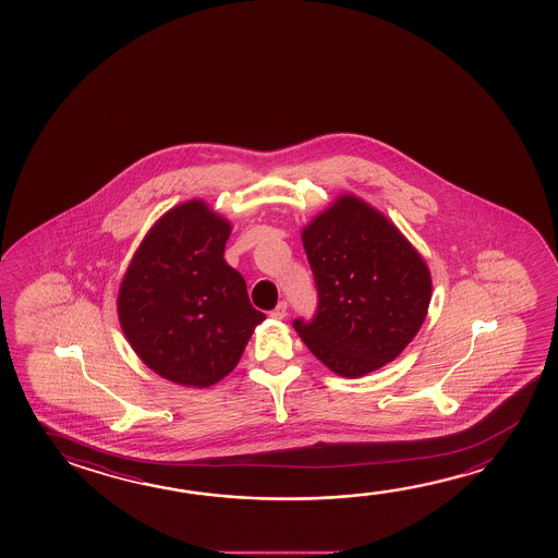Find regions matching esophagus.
<instances>
[{"instance_id": "esophagus-1", "label": "esophagus", "mask_w": 558, "mask_h": 558, "mask_svg": "<svg viewBox=\"0 0 558 558\" xmlns=\"http://www.w3.org/2000/svg\"><path fill=\"white\" fill-rule=\"evenodd\" d=\"M288 315V303L280 302L276 305L275 310L270 311V317L272 319H283Z\"/></svg>"}]
</instances>
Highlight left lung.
I'll use <instances>...</instances> for the list:
<instances>
[{"mask_svg":"<svg viewBox=\"0 0 558 558\" xmlns=\"http://www.w3.org/2000/svg\"><path fill=\"white\" fill-rule=\"evenodd\" d=\"M317 286L313 319L293 320L305 347L342 377L393 362L428 313L432 278L381 211L340 196L302 233Z\"/></svg>","mask_w":558,"mask_h":558,"instance_id":"obj_1","label":"left lung"}]
</instances>
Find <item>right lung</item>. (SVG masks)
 <instances>
[{
    "label": "right lung",
    "mask_w": 558,
    "mask_h": 558,
    "mask_svg": "<svg viewBox=\"0 0 558 558\" xmlns=\"http://www.w3.org/2000/svg\"><path fill=\"white\" fill-rule=\"evenodd\" d=\"M229 233V221L204 202L174 206L149 229L120 283L117 307L130 347L173 384H218L266 319L223 258Z\"/></svg>",
    "instance_id": "obj_1"
}]
</instances>
